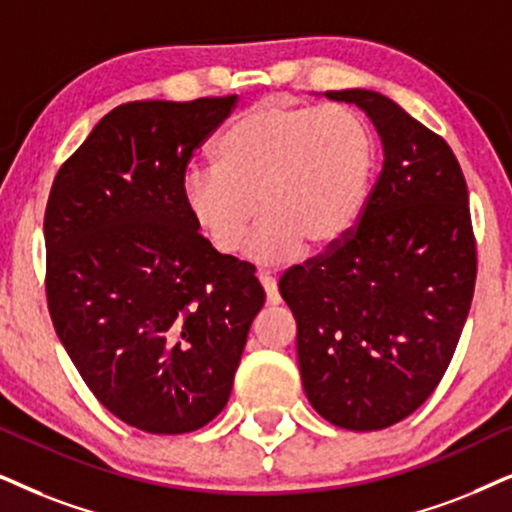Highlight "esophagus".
<instances>
[{
	"instance_id": "esophagus-1",
	"label": "esophagus",
	"mask_w": 512,
	"mask_h": 512,
	"mask_svg": "<svg viewBox=\"0 0 512 512\" xmlns=\"http://www.w3.org/2000/svg\"><path fill=\"white\" fill-rule=\"evenodd\" d=\"M257 281L262 283L264 293H267V304H269V307H276V304H281V295H278L276 278L271 276L269 271H257Z\"/></svg>"
}]
</instances>
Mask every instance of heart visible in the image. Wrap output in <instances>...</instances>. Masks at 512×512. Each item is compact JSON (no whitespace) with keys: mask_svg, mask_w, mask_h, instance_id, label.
Returning a JSON list of instances; mask_svg holds the SVG:
<instances>
[{"mask_svg":"<svg viewBox=\"0 0 512 512\" xmlns=\"http://www.w3.org/2000/svg\"><path fill=\"white\" fill-rule=\"evenodd\" d=\"M217 167L181 177L186 215L219 255L243 243L257 212L264 219L245 245L257 264H286L326 252L352 234L375 167L368 122L347 106L260 101L224 129Z\"/></svg>","mask_w":512,"mask_h":512,"instance_id":"obj_1","label":"heart"}]
</instances>
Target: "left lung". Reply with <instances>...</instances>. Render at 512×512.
<instances>
[{"label":"left lung","mask_w":512,"mask_h":512,"mask_svg":"<svg viewBox=\"0 0 512 512\" xmlns=\"http://www.w3.org/2000/svg\"><path fill=\"white\" fill-rule=\"evenodd\" d=\"M359 106L383 170L340 245L278 281L297 321L302 387L345 430H383L435 392L468 319L477 276L468 186L454 151L371 89L326 92Z\"/></svg>","instance_id":"left-lung-1"}]
</instances>
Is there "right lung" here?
Here are the masks:
<instances>
[{
	"label": "right lung",
	"mask_w": 512,
	"mask_h": 512,
	"mask_svg": "<svg viewBox=\"0 0 512 512\" xmlns=\"http://www.w3.org/2000/svg\"><path fill=\"white\" fill-rule=\"evenodd\" d=\"M236 99L113 108L61 165L44 212L58 340L94 397L151 435L224 409L264 304L255 267L212 250L181 203L193 151Z\"/></svg>",
	"instance_id": "add662e5"
}]
</instances>
